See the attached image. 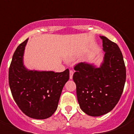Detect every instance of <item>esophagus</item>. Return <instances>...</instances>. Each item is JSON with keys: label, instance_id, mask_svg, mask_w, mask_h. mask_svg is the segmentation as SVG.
I'll list each match as a JSON object with an SVG mask.
<instances>
[{"label": "esophagus", "instance_id": "obj_1", "mask_svg": "<svg viewBox=\"0 0 134 134\" xmlns=\"http://www.w3.org/2000/svg\"><path fill=\"white\" fill-rule=\"evenodd\" d=\"M73 74H74V72L72 70H70V79H72Z\"/></svg>", "mask_w": 134, "mask_h": 134}]
</instances>
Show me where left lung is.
<instances>
[{"instance_id": "1", "label": "left lung", "mask_w": 134, "mask_h": 134, "mask_svg": "<svg viewBox=\"0 0 134 134\" xmlns=\"http://www.w3.org/2000/svg\"><path fill=\"white\" fill-rule=\"evenodd\" d=\"M103 61L99 67L86 62L74 66L73 80L80 107L93 117L109 113L118 104L126 79V70L119 46L105 36Z\"/></svg>"}]
</instances>
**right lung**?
<instances>
[{"mask_svg": "<svg viewBox=\"0 0 134 134\" xmlns=\"http://www.w3.org/2000/svg\"><path fill=\"white\" fill-rule=\"evenodd\" d=\"M28 39L17 47L9 70V83L20 109L33 119H44L57 109L62 91L69 79V70L62 72L29 70L23 64Z\"/></svg>", "mask_w": 134, "mask_h": 134, "instance_id": "right-lung-1", "label": "right lung"}]
</instances>
